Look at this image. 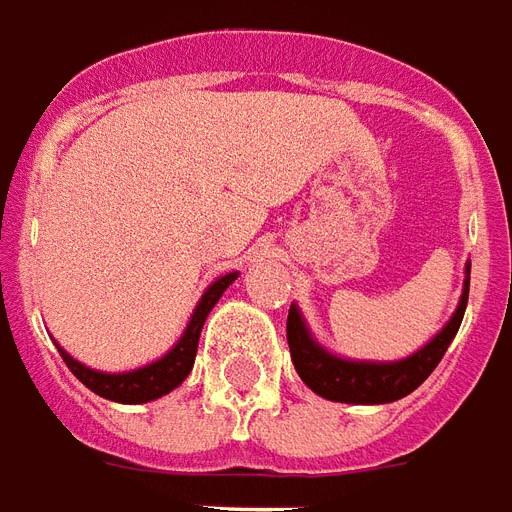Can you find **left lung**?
<instances>
[{"label": "left lung", "instance_id": "8db88e82", "mask_svg": "<svg viewBox=\"0 0 512 512\" xmlns=\"http://www.w3.org/2000/svg\"><path fill=\"white\" fill-rule=\"evenodd\" d=\"M469 270L472 264H466L461 300L455 305L450 322L425 343L423 349L393 363L349 360V357L327 352L322 343L313 338L305 316L292 302L289 319H286V338H289V352H292V363L300 379L316 395H322L327 401H338V404H393L398 398L414 393L445 357L447 346L453 343L461 327L466 300H469Z\"/></svg>", "mask_w": 512, "mask_h": 512}]
</instances>
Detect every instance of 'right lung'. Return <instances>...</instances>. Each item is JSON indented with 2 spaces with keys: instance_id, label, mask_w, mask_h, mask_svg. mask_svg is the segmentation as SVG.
Segmentation results:
<instances>
[{
  "instance_id": "1",
  "label": "right lung",
  "mask_w": 512,
  "mask_h": 512,
  "mask_svg": "<svg viewBox=\"0 0 512 512\" xmlns=\"http://www.w3.org/2000/svg\"><path fill=\"white\" fill-rule=\"evenodd\" d=\"M237 275L240 272H226V275H220L218 281H212L207 286V292L201 294L199 305L193 308V316H190L185 333L179 335V341L155 363L141 365V368H133V371L108 374V371H95L89 365L78 363L76 357H70L62 346H57L59 354H62V360H65V365L73 371L78 382L87 384L89 390L100 395V398L117 401V404H147V401L163 398V395L185 382L190 371H193L201 327H204L207 316L215 308V302L223 297V292L229 289L231 283L237 281Z\"/></svg>"
}]
</instances>
